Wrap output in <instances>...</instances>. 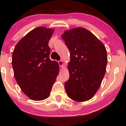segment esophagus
<instances>
[{"label": "esophagus", "instance_id": "1", "mask_svg": "<svg viewBox=\"0 0 126 126\" xmlns=\"http://www.w3.org/2000/svg\"><path fill=\"white\" fill-rule=\"evenodd\" d=\"M58 62H59V66H60V67H64V62H63V60H60V61H59Z\"/></svg>", "mask_w": 126, "mask_h": 126}]
</instances>
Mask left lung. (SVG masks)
Wrapping results in <instances>:
<instances>
[{
	"instance_id": "8db88e82",
	"label": "left lung",
	"mask_w": 126,
	"mask_h": 126,
	"mask_svg": "<svg viewBox=\"0 0 126 126\" xmlns=\"http://www.w3.org/2000/svg\"><path fill=\"white\" fill-rule=\"evenodd\" d=\"M62 38L70 54L67 65L69 79L64 84L67 96L77 102L89 100L100 87L106 72L105 46L82 27L65 31Z\"/></svg>"
}]
</instances>
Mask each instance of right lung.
<instances>
[{
  "label": "right lung",
  "mask_w": 126,
  "mask_h": 126,
  "mask_svg": "<svg viewBox=\"0 0 126 126\" xmlns=\"http://www.w3.org/2000/svg\"><path fill=\"white\" fill-rule=\"evenodd\" d=\"M53 28L37 27L17 43L12 53L14 76L22 92L34 101L50 96L59 72L58 62L49 58Z\"/></svg>",
  "instance_id": "add662e5"
}]
</instances>
